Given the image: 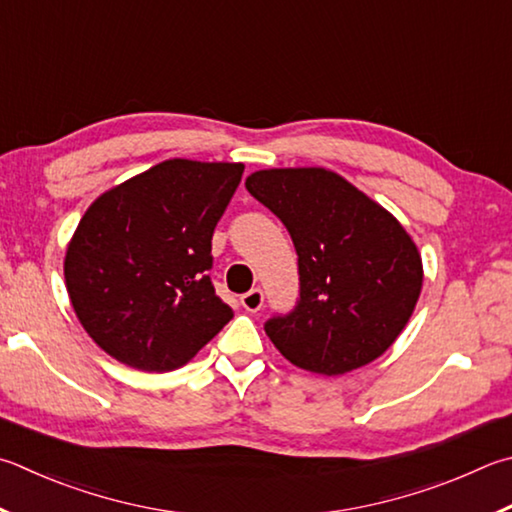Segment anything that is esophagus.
Here are the masks:
<instances>
[{"mask_svg": "<svg viewBox=\"0 0 512 512\" xmlns=\"http://www.w3.org/2000/svg\"><path fill=\"white\" fill-rule=\"evenodd\" d=\"M241 306H244L248 313H257L259 309H262V306H264V291H262V288H250L248 293L241 295Z\"/></svg>", "mask_w": 512, "mask_h": 512, "instance_id": "esophagus-1", "label": "esophagus"}]
</instances>
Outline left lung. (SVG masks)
<instances>
[{
    "label": "left lung",
    "mask_w": 512,
    "mask_h": 512,
    "mask_svg": "<svg viewBox=\"0 0 512 512\" xmlns=\"http://www.w3.org/2000/svg\"><path fill=\"white\" fill-rule=\"evenodd\" d=\"M246 190L282 219L297 250L300 302L264 324L282 356L322 376L383 356L423 286L421 253L401 221L327 167L259 170Z\"/></svg>",
    "instance_id": "obj_1"
}]
</instances>
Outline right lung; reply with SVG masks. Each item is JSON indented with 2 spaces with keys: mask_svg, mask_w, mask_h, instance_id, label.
I'll use <instances>...</instances> for the list:
<instances>
[{
  "mask_svg": "<svg viewBox=\"0 0 512 512\" xmlns=\"http://www.w3.org/2000/svg\"><path fill=\"white\" fill-rule=\"evenodd\" d=\"M244 163L170 159L102 192L64 255V282L89 338L127 367L172 371L232 318L215 293L212 232Z\"/></svg>",
  "mask_w": 512,
  "mask_h": 512,
  "instance_id": "right-lung-1",
  "label": "right lung"
}]
</instances>
